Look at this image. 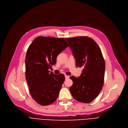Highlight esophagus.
<instances>
[{
	"instance_id": "obj_1",
	"label": "esophagus",
	"mask_w": 128,
	"mask_h": 128,
	"mask_svg": "<svg viewBox=\"0 0 128 128\" xmlns=\"http://www.w3.org/2000/svg\"><path fill=\"white\" fill-rule=\"evenodd\" d=\"M65 79H68V78H70V76H68L65 75Z\"/></svg>"
}]
</instances>
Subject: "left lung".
<instances>
[{"label":"left lung","mask_w":128,"mask_h":128,"mask_svg":"<svg viewBox=\"0 0 128 128\" xmlns=\"http://www.w3.org/2000/svg\"><path fill=\"white\" fill-rule=\"evenodd\" d=\"M76 58V67L83 69L79 78L72 76L73 84L70 90L74 98L83 103H90L99 95L102 88L105 61L96 42L88 36L66 38Z\"/></svg>","instance_id":"1"}]
</instances>
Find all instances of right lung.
I'll list each match as a JSON object with an SVG mask.
<instances>
[{
    "instance_id": "1",
    "label": "right lung",
    "mask_w": 128,
    "mask_h": 128,
    "mask_svg": "<svg viewBox=\"0 0 128 128\" xmlns=\"http://www.w3.org/2000/svg\"><path fill=\"white\" fill-rule=\"evenodd\" d=\"M68 47L64 38L38 36L29 46L26 56V79L32 97L42 106L54 103L65 80L63 74L49 70L57 56Z\"/></svg>"
}]
</instances>
